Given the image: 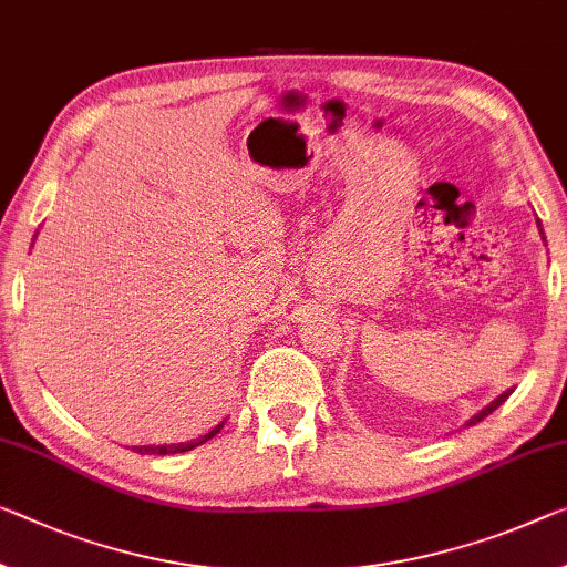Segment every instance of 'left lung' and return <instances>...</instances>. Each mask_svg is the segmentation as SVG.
Wrapping results in <instances>:
<instances>
[{"label": "left lung", "instance_id": "8db88e82", "mask_svg": "<svg viewBox=\"0 0 567 567\" xmlns=\"http://www.w3.org/2000/svg\"><path fill=\"white\" fill-rule=\"evenodd\" d=\"M537 225H539V220H537ZM507 398H509V393H502L499 398H496V400H494V403H489V405H486L482 413H476V415L472 417V421H468V425H474V423H478V421H484V417H486V415H489V413H494V411H496V408H499V405H502V403H504V400H507Z\"/></svg>", "mask_w": 567, "mask_h": 567}]
</instances>
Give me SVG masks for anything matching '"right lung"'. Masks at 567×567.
Here are the masks:
<instances>
[{
	"mask_svg": "<svg viewBox=\"0 0 567 567\" xmlns=\"http://www.w3.org/2000/svg\"><path fill=\"white\" fill-rule=\"evenodd\" d=\"M220 429H223V423H220V425H215V429H213L210 433L203 435V439L193 441V443H177V446H134V451H138V454H156V456H167V454H182V451H189V449L199 446V443L210 441L215 433H220Z\"/></svg>",
	"mask_w": 567,
	"mask_h": 567,
	"instance_id": "right-lung-1",
	"label": "right lung"
}]
</instances>
